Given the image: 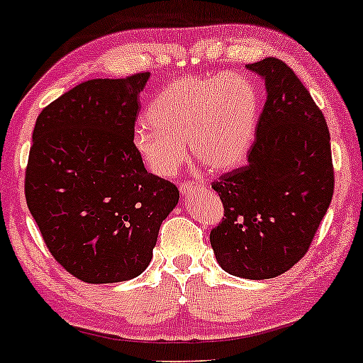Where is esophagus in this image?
Returning <instances> with one entry per match:
<instances>
[{"label":"esophagus","mask_w":363,"mask_h":363,"mask_svg":"<svg viewBox=\"0 0 363 363\" xmlns=\"http://www.w3.org/2000/svg\"><path fill=\"white\" fill-rule=\"evenodd\" d=\"M196 187H198V184H196V182H193V181H182L181 186H179V189H181L182 194H191L196 189Z\"/></svg>","instance_id":"34e87169"}]
</instances>
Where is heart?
I'll use <instances>...</instances> for the list:
<instances>
[{
  "label": "heart",
  "mask_w": 363,
  "mask_h": 363,
  "mask_svg": "<svg viewBox=\"0 0 363 363\" xmlns=\"http://www.w3.org/2000/svg\"><path fill=\"white\" fill-rule=\"evenodd\" d=\"M148 124L133 135V147L160 177L177 172L186 143L196 162L211 170L239 165L251 148L259 118V94L245 74L187 77L170 83L148 109Z\"/></svg>",
  "instance_id": "obj_1"
}]
</instances>
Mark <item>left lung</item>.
Returning <instances> with one entry per match:
<instances>
[{
	"label": "left lung",
	"instance_id": "1",
	"mask_svg": "<svg viewBox=\"0 0 363 363\" xmlns=\"http://www.w3.org/2000/svg\"><path fill=\"white\" fill-rule=\"evenodd\" d=\"M264 78V107L244 167L211 187L223 218L210 232L216 261L247 280L280 277L306 256L335 191L329 129L323 111L286 62L247 65Z\"/></svg>",
	"mask_w": 363,
	"mask_h": 363
}]
</instances>
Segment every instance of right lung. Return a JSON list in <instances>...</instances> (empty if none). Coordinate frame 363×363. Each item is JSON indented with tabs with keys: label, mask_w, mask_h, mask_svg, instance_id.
Masks as SVG:
<instances>
[{
	"label": "right lung",
	"mask_w": 363,
	"mask_h": 363,
	"mask_svg": "<svg viewBox=\"0 0 363 363\" xmlns=\"http://www.w3.org/2000/svg\"><path fill=\"white\" fill-rule=\"evenodd\" d=\"M150 73L83 82L44 107L25 169V199L44 244L85 283L131 280L152 261L176 184L133 147Z\"/></svg>",
	"instance_id": "1"
}]
</instances>
